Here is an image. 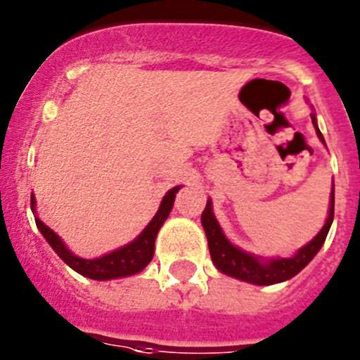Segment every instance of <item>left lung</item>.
I'll use <instances>...</instances> for the list:
<instances>
[{"label":"left lung","mask_w":360,"mask_h":360,"mask_svg":"<svg viewBox=\"0 0 360 360\" xmlns=\"http://www.w3.org/2000/svg\"><path fill=\"white\" fill-rule=\"evenodd\" d=\"M311 117L316 127V131H318V137L321 139V143H325L321 131H319L318 124H316L314 114H311ZM332 219H334V187H332L330 210H328V217H326V223L321 229V232L307 246H303L302 250H298V253L295 257H291V259H273L268 260V262H260L257 257L236 248L223 236L216 217L212 214L210 202H207L205 210L202 212V225L205 229L207 240H209V252L210 257H212V262L216 264V268L221 273H225V275L245 280V282L250 283H255V285H271V283L283 282V280H289L295 275H298L314 259V255L323 246V243L326 239V233L330 230Z\"/></svg>","instance_id":"1"}]
</instances>
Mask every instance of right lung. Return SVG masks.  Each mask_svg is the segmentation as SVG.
<instances>
[{"mask_svg": "<svg viewBox=\"0 0 360 360\" xmlns=\"http://www.w3.org/2000/svg\"><path fill=\"white\" fill-rule=\"evenodd\" d=\"M178 189H180V187H173L171 191H167L162 203H160L158 212L155 214L153 219L150 221V225L143 230V233H141L134 243H130V245L123 246V248L120 250H115V252L108 253V255L100 257V259H80V257H77L75 253L69 252V250L65 248L64 243L60 240V237L53 232L51 229H48L41 219L35 217V223H37V229L41 230L44 239L49 243V246L55 250V253L68 264L69 268H72L77 273H80V275L92 280L121 278V276L139 273L141 269L146 268L148 264H150V260L153 259L155 237H157L158 229L162 226V223L166 221V217L169 216L171 209H173V202ZM30 205H35L34 196H32V203H30Z\"/></svg>", "mask_w": 360, "mask_h": 360, "instance_id": "1", "label": "right lung"}]
</instances>
